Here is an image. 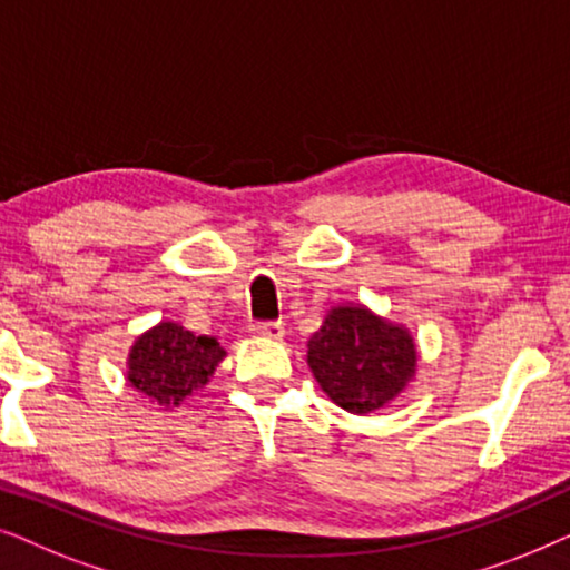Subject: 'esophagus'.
<instances>
[{
    "instance_id": "esophagus-1",
    "label": "esophagus",
    "mask_w": 570,
    "mask_h": 570,
    "mask_svg": "<svg viewBox=\"0 0 570 570\" xmlns=\"http://www.w3.org/2000/svg\"><path fill=\"white\" fill-rule=\"evenodd\" d=\"M252 332L259 334V337H267V340H279L285 334V324L283 322H254Z\"/></svg>"
}]
</instances>
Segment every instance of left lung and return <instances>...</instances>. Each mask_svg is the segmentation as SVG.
<instances>
[{
	"label": "left lung",
	"mask_w": 570,
	"mask_h": 570,
	"mask_svg": "<svg viewBox=\"0 0 570 570\" xmlns=\"http://www.w3.org/2000/svg\"><path fill=\"white\" fill-rule=\"evenodd\" d=\"M410 332L363 306H337L308 340V365L318 386L342 410L365 415L384 407L415 376Z\"/></svg>",
	"instance_id": "1"
}]
</instances>
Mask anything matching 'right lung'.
I'll return each mask as SVG.
<instances>
[{"instance_id":"add662e5","label":"right lung","mask_w":570,"mask_h":570,"mask_svg":"<svg viewBox=\"0 0 570 570\" xmlns=\"http://www.w3.org/2000/svg\"><path fill=\"white\" fill-rule=\"evenodd\" d=\"M225 357L220 342L163 322L145 332L129 353V384L163 407H178L205 386Z\"/></svg>"}]
</instances>
